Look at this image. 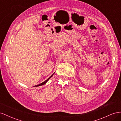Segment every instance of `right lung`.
<instances>
[{"label": "right lung", "mask_w": 121, "mask_h": 121, "mask_svg": "<svg viewBox=\"0 0 121 121\" xmlns=\"http://www.w3.org/2000/svg\"><path fill=\"white\" fill-rule=\"evenodd\" d=\"M54 74V73L52 74V75L51 76V77L49 78H48V79H47V80H46V81H44V82H42V83H41V84H39V85H37V86H36V87H38V86H42V85H44V84H45L46 83V82L48 81H49V79L52 77V76H53V75Z\"/></svg>", "instance_id": "obj_1"}]
</instances>
